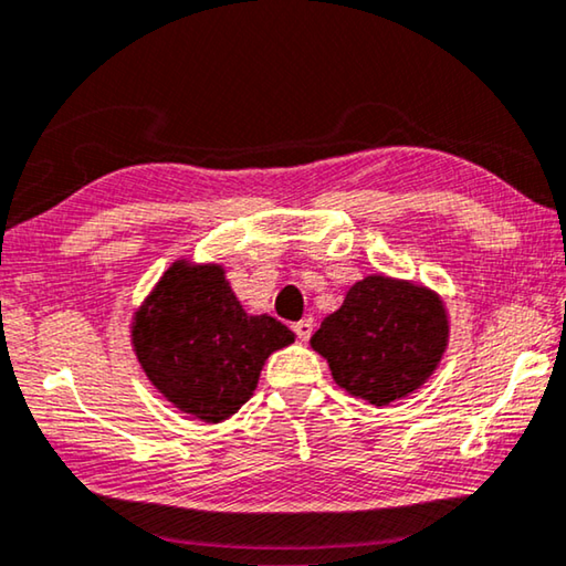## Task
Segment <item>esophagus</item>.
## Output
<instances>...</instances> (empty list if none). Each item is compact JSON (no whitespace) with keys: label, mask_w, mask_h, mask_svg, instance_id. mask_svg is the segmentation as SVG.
<instances>
[{"label":"esophagus","mask_w":566,"mask_h":566,"mask_svg":"<svg viewBox=\"0 0 566 566\" xmlns=\"http://www.w3.org/2000/svg\"><path fill=\"white\" fill-rule=\"evenodd\" d=\"M293 331L301 340H308L311 333H313V318H303L298 323H293Z\"/></svg>","instance_id":"obj_1"}]
</instances>
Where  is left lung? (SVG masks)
Segmentation results:
<instances>
[{"instance_id":"left-lung-1","label":"left lung","mask_w":566,"mask_h":566,"mask_svg":"<svg viewBox=\"0 0 566 566\" xmlns=\"http://www.w3.org/2000/svg\"><path fill=\"white\" fill-rule=\"evenodd\" d=\"M449 340L441 298L423 285L368 275L313 333L333 381L350 396L386 406L426 384Z\"/></svg>"}]
</instances>
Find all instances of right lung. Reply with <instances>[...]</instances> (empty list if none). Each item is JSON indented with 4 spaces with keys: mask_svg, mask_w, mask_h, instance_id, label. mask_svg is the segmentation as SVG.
Segmentation results:
<instances>
[{
    "mask_svg": "<svg viewBox=\"0 0 566 566\" xmlns=\"http://www.w3.org/2000/svg\"><path fill=\"white\" fill-rule=\"evenodd\" d=\"M271 316H248L222 265L175 261L133 318V346L153 386L200 421L218 423L253 396L265 358L293 344Z\"/></svg>",
    "mask_w": 566,
    "mask_h": 566,
    "instance_id": "add662e5",
    "label": "right lung"
}]
</instances>
